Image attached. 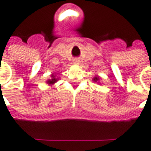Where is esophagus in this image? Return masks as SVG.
Instances as JSON below:
<instances>
[{
  "label": "esophagus",
  "instance_id": "1",
  "mask_svg": "<svg viewBox=\"0 0 151 151\" xmlns=\"http://www.w3.org/2000/svg\"><path fill=\"white\" fill-rule=\"evenodd\" d=\"M73 62H74V64H78V63H79L78 60H75V61H73Z\"/></svg>",
  "mask_w": 151,
  "mask_h": 151
}]
</instances>
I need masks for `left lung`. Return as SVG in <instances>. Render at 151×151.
<instances>
[{
	"label": "left lung",
	"mask_w": 151,
	"mask_h": 151,
	"mask_svg": "<svg viewBox=\"0 0 151 151\" xmlns=\"http://www.w3.org/2000/svg\"><path fill=\"white\" fill-rule=\"evenodd\" d=\"M98 80H99V78H98V77H95V78H93V81H94L95 82L98 81Z\"/></svg>",
	"instance_id": "8db88e82"
}]
</instances>
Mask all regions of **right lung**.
Listing matches in <instances>:
<instances>
[{
  "mask_svg": "<svg viewBox=\"0 0 151 151\" xmlns=\"http://www.w3.org/2000/svg\"><path fill=\"white\" fill-rule=\"evenodd\" d=\"M51 77H52V79H49V80L47 81V83L49 85L54 84L56 81H58V78H56L55 76L53 75H53H51Z\"/></svg>",
  "mask_w": 151,
  "mask_h": 151,
  "instance_id": "add662e5",
  "label": "right lung"
}]
</instances>
